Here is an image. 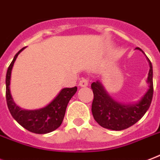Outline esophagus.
<instances>
[{
  "label": "esophagus",
  "mask_w": 160,
  "mask_h": 160,
  "mask_svg": "<svg viewBox=\"0 0 160 160\" xmlns=\"http://www.w3.org/2000/svg\"><path fill=\"white\" fill-rule=\"evenodd\" d=\"M89 85V79L88 78H82L80 80V83H79V85L81 86V87H85Z\"/></svg>",
  "instance_id": "esophagus-1"
}]
</instances>
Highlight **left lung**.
Wrapping results in <instances>:
<instances>
[{
  "label": "left lung",
  "instance_id": "1",
  "mask_svg": "<svg viewBox=\"0 0 160 160\" xmlns=\"http://www.w3.org/2000/svg\"><path fill=\"white\" fill-rule=\"evenodd\" d=\"M137 48L142 51L139 48ZM148 60L150 66L148 77L149 89L138 103L133 105L118 103L107 95L101 83L96 81L91 84L94 94L91 112L94 119L99 125L105 128L120 131L128 128L143 117L150 107L153 94V67L148 58Z\"/></svg>",
  "mask_w": 160,
  "mask_h": 160
}]
</instances>
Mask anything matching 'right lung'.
<instances>
[{
	"instance_id": "right-lung-1",
	"label": "right lung",
	"mask_w": 160,
	"mask_h": 160,
	"mask_svg": "<svg viewBox=\"0 0 160 160\" xmlns=\"http://www.w3.org/2000/svg\"><path fill=\"white\" fill-rule=\"evenodd\" d=\"M24 48H22L16 54L7 69L6 76V98L7 107L12 118L24 128L34 133H48L56 130L61 125L64 120L68 103L77 91V87L75 86L73 88L63 89L50 104L41 109L28 111L17 106L10 93V80L12 66L16 58Z\"/></svg>"
}]
</instances>
